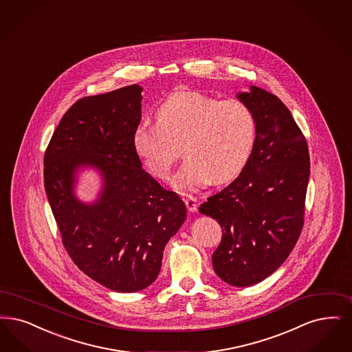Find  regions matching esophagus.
I'll list each match as a JSON object with an SVG mask.
<instances>
[{
	"mask_svg": "<svg viewBox=\"0 0 352 352\" xmlns=\"http://www.w3.org/2000/svg\"><path fill=\"white\" fill-rule=\"evenodd\" d=\"M183 201L190 212H195L197 210V197L192 195H183Z\"/></svg>",
	"mask_w": 352,
	"mask_h": 352,
	"instance_id": "1",
	"label": "esophagus"
}]
</instances>
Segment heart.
Returning a JSON list of instances; mask_svg holds the SVG:
<instances>
[{"label": "heart", "mask_w": 352, "mask_h": 352, "mask_svg": "<svg viewBox=\"0 0 352 352\" xmlns=\"http://www.w3.org/2000/svg\"><path fill=\"white\" fill-rule=\"evenodd\" d=\"M157 123H142L133 132V148L149 171L168 179L182 155L187 157L173 178L183 192L213 182L234 179L253 152L256 123L252 109L239 99L213 98L178 91L155 111Z\"/></svg>", "instance_id": "1"}]
</instances>
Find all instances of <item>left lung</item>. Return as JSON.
I'll list each match as a JSON object with an SVG mask.
<instances>
[{
    "instance_id": "left-lung-1",
    "label": "left lung",
    "mask_w": 352,
    "mask_h": 352,
    "mask_svg": "<svg viewBox=\"0 0 352 352\" xmlns=\"http://www.w3.org/2000/svg\"><path fill=\"white\" fill-rule=\"evenodd\" d=\"M255 116L253 152L239 177L199 211L223 228L212 254L214 272L249 287L280 267L301 234L309 182L308 142L276 96L252 86L241 93Z\"/></svg>"
}]
</instances>
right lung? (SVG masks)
<instances>
[{
  "label": "right lung",
  "instance_id": "1",
  "mask_svg": "<svg viewBox=\"0 0 352 352\" xmlns=\"http://www.w3.org/2000/svg\"><path fill=\"white\" fill-rule=\"evenodd\" d=\"M141 91L131 85L78 99L44 153V187L67 253L89 278L116 292H138L157 279L162 252L186 219L182 200L141 168L135 152ZM81 164L98 167L105 178L93 206L71 191Z\"/></svg>",
  "mask_w": 352,
  "mask_h": 352
}]
</instances>
